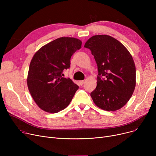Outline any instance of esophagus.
Wrapping results in <instances>:
<instances>
[{"label": "esophagus", "mask_w": 156, "mask_h": 156, "mask_svg": "<svg viewBox=\"0 0 156 156\" xmlns=\"http://www.w3.org/2000/svg\"><path fill=\"white\" fill-rule=\"evenodd\" d=\"M79 83L80 85H83L85 83V81L84 80H82V81H80Z\"/></svg>", "instance_id": "obj_1"}]
</instances>
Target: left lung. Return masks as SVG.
I'll return each instance as SVG.
<instances>
[{"label":"left lung","mask_w":156,"mask_h":156,"mask_svg":"<svg viewBox=\"0 0 156 156\" xmlns=\"http://www.w3.org/2000/svg\"><path fill=\"white\" fill-rule=\"evenodd\" d=\"M98 67L97 87L90 94L95 104L103 110L115 111L129 101L136 86L133 57L119 41L109 35H94L85 44Z\"/></svg>","instance_id":"left-lung-1"}]
</instances>
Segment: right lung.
<instances>
[{"instance_id": "right-lung-1", "label": "right lung", "mask_w": 156, "mask_h": 156, "mask_svg": "<svg viewBox=\"0 0 156 156\" xmlns=\"http://www.w3.org/2000/svg\"><path fill=\"white\" fill-rule=\"evenodd\" d=\"M81 44L78 38L61 37L41 47L33 57L27 85L33 99L42 110L56 113L71 102L79 87L61 75L70 67L71 57Z\"/></svg>"}]
</instances>
